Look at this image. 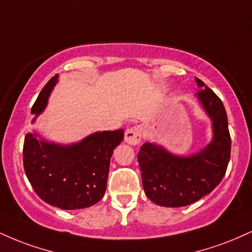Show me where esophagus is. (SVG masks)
Here are the masks:
<instances>
[{"label": "esophagus", "mask_w": 252, "mask_h": 252, "mask_svg": "<svg viewBox=\"0 0 252 252\" xmlns=\"http://www.w3.org/2000/svg\"><path fill=\"white\" fill-rule=\"evenodd\" d=\"M143 137V128L141 126H135L126 131V142L130 145H137Z\"/></svg>", "instance_id": "obj_1"}]
</instances>
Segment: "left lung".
<instances>
[{
	"label": "left lung",
	"instance_id": "8db88e82",
	"mask_svg": "<svg viewBox=\"0 0 252 252\" xmlns=\"http://www.w3.org/2000/svg\"><path fill=\"white\" fill-rule=\"evenodd\" d=\"M196 98L211 120L213 139L192 155H174L162 145L147 142L137 158L144 192L160 207L180 208L209 195L225 175L231 151L228 117L222 101L199 78Z\"/></svg>",
	"mask_w": 252,
	"mask_h": 252
}]
</instances>
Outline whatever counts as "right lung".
Here are the masks:
<instances>
[{
    "label": "right lung",
    "instance_id": "right-lung-1",
    "mask_svg": "<svg viewBox=\"0 0 252 252\" xmlns=\"http://www.w3.org/2000/svg\"><path fill=\"white\" fill-rule=\"evenodd\" d=\"M59 81L50 78L32 108L36 117L47 108ZM124 130L96 131L80 142L60 144L29 132L24 138L23 166L39 198L63 210H76L96 204L104 196L114 149L123 141Z\"/></svg>",
    "mask_w": 252,
    "mask_h": 252
}]
</instances>
